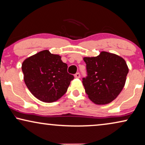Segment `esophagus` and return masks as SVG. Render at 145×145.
Returning <instances> with one entry per match:
<instances>
[{"label": "esophagus", "instance_id": "esophagus-1", "mask_svg": "<svg viewBox=\"0 0 145 145\" xmlns=\"http://www.w3.org/2000/svg\"><path fill=\"white\" fill-rule=\"evenodd\" d=\"M74 77L76 78H79L80 77V74L79 72H76V74H74Z\"/></svg>", "mask_w": 145, "mask_h": 145}]
</instances>
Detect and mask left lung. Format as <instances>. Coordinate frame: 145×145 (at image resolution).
Returning <instances> with one entry per match:
<instances>
[{
  "label": "left lung",
  "mask_w": 145,
  "mask_h": 145,
  "mask_svg": "<svg viewBox=\"0 0 145 145\" xmlns=\"http://www.w3.org/2000/svg\"><path fill=\"white\" fill-rule=\"evenodd\" d=\"M87 76L82 78L85 92L96 104L115 100L123 88L129 69L125 61L114 53L102 51L97 57H84Z\"/></svg>",
  "instance_id": "8db88e82"
}]
</instances>
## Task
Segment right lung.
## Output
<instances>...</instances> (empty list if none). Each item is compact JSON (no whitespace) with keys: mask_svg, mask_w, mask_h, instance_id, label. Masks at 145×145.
<instances>
[{"mask_svg":"<svg viewBox=\"0 0 145 145\" xmlns=\"http://www.w3.org/2000/svg\"><path fill=\"white\" fill-rule=\"evenodd\" d=\"M67 68L61 56L48 50L28 57L22 65L27 88L38 100L48 103L61 98L74 79L73 75L67 72Z\"/></svg>","mask_w":145,"mask_h":145,"instance_id":"obj_1","label":"right lung"}]
</instances>
